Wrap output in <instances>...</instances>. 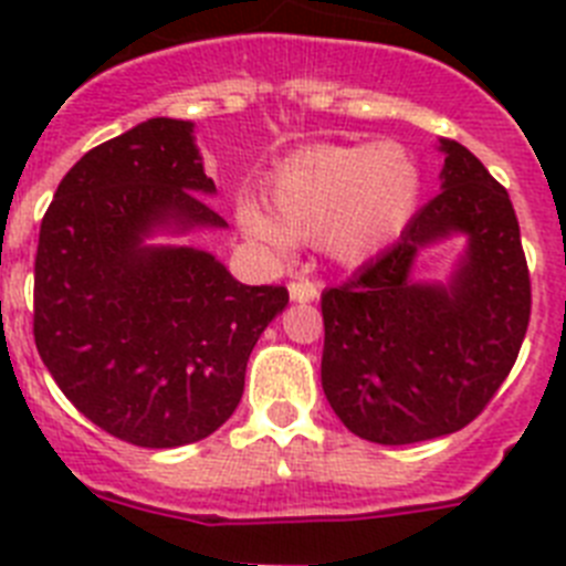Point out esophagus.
<instances>
[{
	"label": "esophagus",
	"instance_id": "34e87169",
	"mask_svg": "<svg viewBox=\"0 0 566 566\" xmlns=\"http://www.w3.org/2000/svg\"><path fill=\"white\" fill-rule=\"evenodd\" d=\"M289 294H292L294 303H312L319 297V289L308 280H294V283H289Z\"/></svg>",
	"mask_w": 566,
	"mask_h": 566
}]
</instances>
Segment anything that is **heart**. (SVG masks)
<instances>
[{"label": "heart", "mask_w": 566, "mask_h": 566, "mask_svg": "<svg viewBox=\"0 0 566 566\" xmlns=\"http://www.w3.org/2000/svg\"><path fill=\"white\" fill-rule=\"evenodd\" d=\"M422 198V169L402 144L303 147L272 169L269 212L238 203L249 238L286 254L292 240L319 243L339 263H363L405 232Z\"/></svg>", "instance_id": "obj_1"}]
</instances>
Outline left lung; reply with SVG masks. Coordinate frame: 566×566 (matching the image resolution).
I'll list each match as a JSON object with an SVG mask.
<instances>
[{
  "label": "left lung",
  "instance_id": "obj_1",
  "mask_svg": "<svg viewBox=\"0 0 566 566\" xmlns=\"http://www.w3.org/2000/svg\"><path fill=\"white\" fill-rule=\"evenodd\" d=\"M442 192L399 240L343 286L323 292V391L339 422L377 444L462 431L518 357L530 272L507 189L476 155L442 138ZM469 243L448 284L412 277L422 248Z\"/></svg>",
  "mask_w": 566,
  "mask_h": 566
}]
</instances>
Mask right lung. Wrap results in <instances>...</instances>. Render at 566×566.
I'll list each match as a JSON object with an SVG mask.
<instances>
[{
  "instance_id": "obj_1",
  "label": "right lung",
  "mask_w": 566,
  "mask_h": 566,
  "mask_svg": "<svg viewBox=\"0 0 566 566\" xmlns=\"http://www.w3.org/2000/svg\"><path fill=\"white\" fill-rule=\"evenodd\" d=\"M195 124L149 118L90 149L44 212L33 337L64 397L138 448L207 439L243 397L247 363L289 303L243 286L214 254L149 247L155 232L223 229Z\"/></svg>"
}]
</instances>
